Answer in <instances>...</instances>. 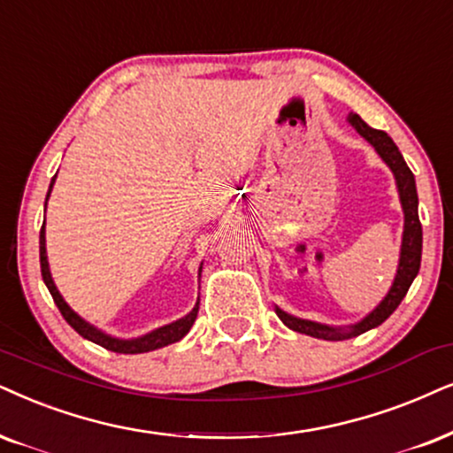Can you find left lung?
<instances>
[{"label":"left lung","instance_id":"obj_1","mask_svg":"<svg viewBox=\"0 0 453 453\" xmlns=\"http://www.w3.org/2000/svg\"><path fill=\"white\" fill-rule=\"evenodd\" d=\"M347 121L351 123V127L357 131L364 140H368L374 150L379 152V157L388 165V169L393 171L395 184H397L399 200H402L403 209V238H402V253H399V265L395 280L379 305H376L364 319H359L357 324L349 326V328H332V326L311 322V319H301L290 316V313L282 311L276 307L278 318L301 334H309L313 339H324V341H345L353 339V336L368 332L376 326H380L385 319L391 316L395 309L399 307V303L403 301V296L408 295L411 282L418 276V269H420L422 259V226L418 219V192H416V180L408 165L399 152V148L395 146V142L388 137L385 131L372 129L368 123L362 121L359 114L351 112L347 117Z\"/></svg>","mask_w":453,"mask_h":453}]
</instances>
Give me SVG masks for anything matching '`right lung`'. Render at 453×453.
I'll list each match as a JSON object with an SVG mask.
<instances>
[{
	"label": "right lung",
	"mask_w": 453,
	"mask_h": 453,
	"mask_svg": "<svg viewBox=\"0 0 453 453\" xmlns=\"http://www.w3.org/2000/svg\"><path fill=\"white\" fill-rule=\"evenodd\" d=\"M54 181H56V175L51 177L48 198L51 194V188H54ZM48 198H45V207H48ZM39 261H42L43 282H45V286H48L51 299H54L56 305H58L62 318H65L66 322L71 324L73 328L83 336V339L96 342V345L104 347V349H108V351H114V353H148V351H154V349L167 347V345H171V342H177V341L184 339L188 332H190L194 319H196V316H198V301H196V305H194L192 311L181 319H177V322H173V324H167V326H163V328L148 332V334L140 336V339H129V341L114 339V336L98 330L96 326H91L89 322H85L81 316H77V313H74L73 309L68 307V303L62 299L58 288H56L54 280H51V273H50L48 250H45V219H43L42 232H39ZM200 269H203V265H200ZM200 269H198V276H200Z\"/></svg>",
	"instance_id": "1"
}]
</instances>
